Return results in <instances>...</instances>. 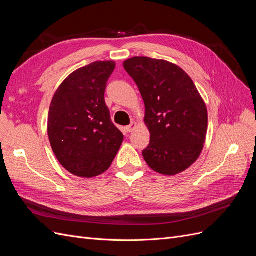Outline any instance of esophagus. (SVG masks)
Masks as SVG:
<instances>
[{"mask_svg": "<svg viewBox=\"0 0 256 256\" xmlns=\"http://www.w3.org/2000/svg\"><path fill=\"white\" fill-rule=\"evenodd\" d=\"M136 126H138V124H136V122H132L130 124L129 126H127V127H126V130L128 131V132H131V131H132Z\"/></svg>", "mask_w": 256, "mask_h": 256, "instance_id": "obj_1", "label": "esophagus"}]
</instances>
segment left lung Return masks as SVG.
I'll return each mask as SVG.
<instances>
[{
	"instance_id": "1",
	"label": "left lung",
	"mask_w": 256,
	"mask_h": 256,
	"mask_svg": "<svg viewBox=\"0 0 256 256\" xmlns=\"http://www.w3.org/2000/svg\"><path fill=\"white\" fill-rule=\"evenodd\" d=\"M145 104L150 142L143 150L148 166L162 175L186 171L198 159L206 140L208 114L189 74L171 62L134 56L124 62Z\"/></svg>"
}]
</instances>
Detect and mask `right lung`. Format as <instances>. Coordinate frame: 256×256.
I'll return each instance as SVG.
<instances>
[{
	"instance_id": "add662e5",
	"label": "right lung",
	"mask_w": 256,
	"mask_h": 256,
	"mask_svg": "<svg viewBox=\"0 0 256 256\" xmlns=\"http://www.w3.org/2000/svg\"><path fill=\"white\" fill-rule=\"evenodd\" d=\"M114 60L76 69L54 94L48 114V136L60 164L69 173L92 178L110 168L124 141L104 102Z\"/></svg>"
}]
</instances>
